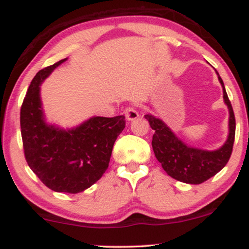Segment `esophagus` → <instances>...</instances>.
<instances>
[{
	"label": "esophagus",
	"mask_w": 249,
	"mask_h": 249,
	"mask_svg": "<svg viewBox=\"0 0 249 249\" xmlns=\"http://www.w3.org/2000/svg\"><path fill=\"white\" fill-rule=\"evenodd\" d=\"M124 115H125V118H127L128 121H132L139 117V113L137 112V110L134 107H127L124 110Z\"/></svg>",
	"instance_id": "obj_1"
}]
</instances>
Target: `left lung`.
<instances>
[{
	"mask_svg": "<svg viewBox=\"0 0 249 249\" xmlns=\"http://www.w3.org/2000/svg\"><path fill=\"white\" fill-rule=\"evenodd\" d=\"M215 72L222 86L224 103L229 110V134L226 142L220 148L207 151L187 145L177 137L164 121L153 114H145V119H147L149 125L154 130L152 147L155 158L161 163L163 170L178 181L190 185H199L206 181L226 166L232 153L236 120L223 80L216 70Z\"/></svg>",
	"mask_w": 249,
	"mask_h": 249,
	"instance_id": "obj_1",
	"label": "left lung"
}]
</instances>
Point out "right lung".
<instances>
[{
    "label": "right lung",
    "instance_id": "obj_1",
    "mask_svg": "<svg viewBox=\"0 0 249 249\" xmlns=\"http://www.w3.org/2000/svg\"><path fill=\"white\" fill-rule=\"evenodd\" d=\"M63 59L34 77L20 111L26 161L44 185L57 193L77 194L93 186L107 171L112 148L125 127L124 115L91 117L73 128L46 121L40 85Z\"/></svg>",
    "mask_w": 249,
    "mask_h": 249
}]
</instances>
